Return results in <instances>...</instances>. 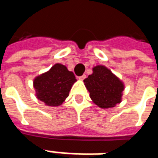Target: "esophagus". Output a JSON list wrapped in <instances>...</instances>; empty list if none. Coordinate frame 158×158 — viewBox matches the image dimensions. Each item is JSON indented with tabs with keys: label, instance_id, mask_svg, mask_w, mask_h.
<instances>
[{
	"label": "esophagus",
	"instance_id": "34e87169",
	"mask_svg": "<svg viewBox=\"0 0 158 158\" xmlns=\"http://www.w3.org/2000/svg\"><path fill=\"white\" fill-rule=\"evenodd\" d=\"M85 78H86V75H85V74H83V75H81V76L79 77V79H80V80H84Z\"/></svg>",
	"mask_w": 158,
	"mask_h": 158
}]
</instances>
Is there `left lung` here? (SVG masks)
Instances as JSON below:
<instances>
[{"label":"left lung","instance_id":"1","mask_svg":"<svg viewBox=\"0 0 158 158\" xmlns=\"http://www.w3.org/2000/svg\"><path fill=\"white\" fill-rule=\"evenodd\" d=\"M94 73L84 80L94 103L101 108L114 107L121 102L124 84L103 65L93 69Z\"/></svg>","mask_w":158,"mask_h":158}]
</instances>
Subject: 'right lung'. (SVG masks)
Returning <instances> with one entry per match:
<instances>
[{
	"mask_svg": "<svg viewBox=\"0 0 158 158\" xmlns=\"http://www.w3.org/2000/svg\"><path fill=\"white\" fill-rule=\"evenodd\" d=\"M75 81L73 72L63 64H56L49 71L36 77L33 86L40 101L50 106H58L69 96Z\"/></svg>",
	"mask_w": 158,
	"mask_h": 158,
	"instance_id": "1",
	"label": "right lung"
}]
</instances>
